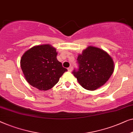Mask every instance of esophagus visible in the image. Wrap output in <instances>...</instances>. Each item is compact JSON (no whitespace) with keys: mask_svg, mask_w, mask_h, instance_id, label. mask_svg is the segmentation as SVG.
Listing matches in <instances>:
<instances>
[{"mask_svg":"<svg viewBox=\"0 0 133 133\" xmlns=\"http://www.w3.org/2000/svg\"><path fill=\"white\" fill-rule=\"evenodd\" d=\"M72 70V66H70L68 68V71H69V72H71V71Z\"/></svg>","mask_w":133,"mask_h":133,"instance_id":"34e87169","label":"esophagus"}]
</instances>
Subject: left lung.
<instances>
[{"label": "left lung", "mask_w": 133, "mask_h": 133, "mask_svg": "<svg viewBox=\"0 0 133 133\" xmlns=\"http://www.w3.org/2000/svg\"><path fill=\"white\" fill-rule=\"evenodd\" d=\"M78 68L72 74L78 83L88 90H95L103 85L114 71L111 57L99 48L89 46L77 58Z\"/></svg>", "instance_id": "left-lung-1"}]
</instances>
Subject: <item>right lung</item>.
Wrapping results in <instances>:
<instances>
[{
	"instance_id": "right-lung-1",
	"label": "right lung",
	"mask_w": 133,
	"mask_h": 133,
	"mask_svg": "<svg viewBox=\"0 0 133 133\" xmlns=\"http://www.w3.org/2000/svg\"><path fill=\"white\" fill-rule=\"evenodd\" d=\"M56 49L49 44L34 46L22 56L20 66L30 85L40 90L54 87L67 69L58 61Z\"/></svg>"
}]
</instances>
